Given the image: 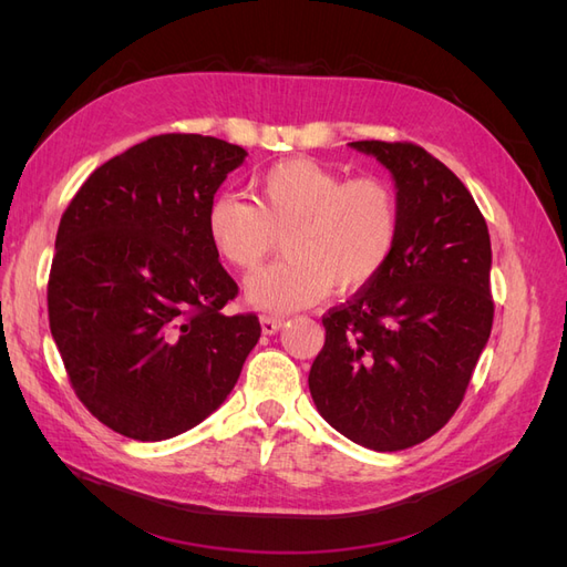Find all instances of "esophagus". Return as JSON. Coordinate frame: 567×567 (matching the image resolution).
Returning a JSON list of instances; mask_svg holds the SVG:
<instances>
[{
  "label": "esophagus",
  "mask_w": 567,
  "mask_h": 567,
  "mask_svg": "<svg viewBox=\"0 0 567 567\" xmlns=\"http://www.w3.org/2000/svg\"><path fill=\"white\" fill-rule=\"evenodd\" d=\"M260 326H262V333L265 336H271L277 333L281 326H284V317H277V315H262L260 317Z\"/></svg>",
  "instance_id": "34e87169"
}]
</instances>
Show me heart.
<instances>
[{"label":"heart","instance_id":"heart-1","mask_svg":"<svg viewBox=\"0 0 567 567\" xmlns=\"http://www.w3.org/2000/svg\"><path fill=\"white\" fill-rule=\"evenodd\" d=\"M252 199L219 194L205 227L221 260L244 271L284 236L288 257L246 284L248 302L267 312L300 310L329 290L354 293L379 277L398 246L400 200L383 177L346 179L336 167L290 158L252 179Z\"/></svg>","mask_w":567,"mask_h":567}]
</instances>
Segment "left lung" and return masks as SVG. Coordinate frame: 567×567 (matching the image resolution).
<instances>
[{
  "label": "left lung",
  "mask_w": 567,
  "mask_h": 567,
  "mask_svg": "<svg viewBox=\"0 0 567 567\" xmlns=\"http://www.w3.org/2000/svg\"><path fill=\"white\" fill-rule=\"evenodd\" d=\"M394 177L400 236L385 269L321 317L319 414L375 452L435 435L471 383L494 319L487 221L452 169L411 142H352Z\"/></svg>",
  "instance_id": "1"
}]
</instances>
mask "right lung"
<instances>
[{"label": "right lung", "instance_id": "1", "mask_svg": "<svg viewBox=\"0 0 567 567\" xmlns=\"http://www.w3.org/2000/svg\"><path fill=\"white\" fill-rule=\"evenodd\" d=\"M246 148L158 134L96 167L68 205L47 284L49 329L78 400L111 431L158 442L227 400L260 338L225 315L238 286L205 215Z\"/></svg>", "mask_w": 567, "mask_h": 567}]
</instances>
